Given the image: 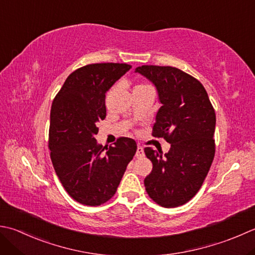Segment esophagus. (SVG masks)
Returning <instances> with one entry per match:
<instances>
[{"label":"esophagus","instance_id":"esophagus-1","mask_svg":"<svg viewBox=\"0 0 255 255\" xmlns=\"http://www.w3.org/2000/svg\"><path fill=\"white\" fill-rule=\"evenodd\" d=\"M144 156V152H143V148L141 146H138L137 148V152H136V157L137 158H141Z\"/></svg>","mask_w":255,"mask_h":255}]
</instances>
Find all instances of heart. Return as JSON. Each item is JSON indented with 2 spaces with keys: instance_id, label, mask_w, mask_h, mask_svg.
I'll list each match as a JSON object with an SVG mask.
<instances>
[{
  "instance_id": "b5f03b06",
  "label": "heart",
  "mask_w": 255,
  "mask_h": 255,
  "mask_svg": "<svg viewBox=\"0 0 255 255\" xmlns=\"http://www.w3.org/2000/svg\"><path fill=\"white\" fill-rule=\"evenodd\" d=\"M138 86H143V85H138Z\"/></svg>"
}]
</instances>
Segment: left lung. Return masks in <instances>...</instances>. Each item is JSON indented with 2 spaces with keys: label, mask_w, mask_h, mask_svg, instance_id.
Here are the masks:
<instances>
[{
  "label": "left lung",
  "mask_w": 255,
  "mask_h": 255,
  "mask_svg": "<svg viewBox=\"0 0 255 255\" xmlns=\"http://www.w3.org/2000/svg\"><path fill=\"white\" fill-rule=\"evenodd\" d=\"M157 87L159 108L152 136L171 143L164 153L144 148L152 170L144 178L148 196L159 206L176 208L200 190L216 153V113L203 85L171 66L142 65L136 68Z\"/></svg>",
  "instance_id": "obj_1"
}]
</instances>
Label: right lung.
I'll return each instance as SVG.
<instances>
[{
  "mask_svg": "<svg viewBox=\"0 0 255 255\" xmlns=\"http://www.w3.org/2000/svg\"><path fill=\"white\" fill-rule=\"evenodd\" d=\"M130 68L125 63L77 68L53 101L48 131L53 166L66 192L85 206H101L114 197L137 151L131 138L119 137L109 148L95 139L97 124L106 117V92Z\"/></svg>",
  "mask_w": 255,
  "mask_h": 255,
  "instance_id": "obj_1",
  "label": "right lung"
}]
</instances>
